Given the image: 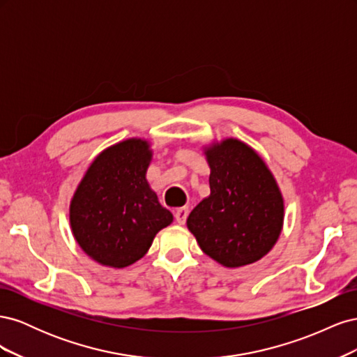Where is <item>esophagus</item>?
I'll list each match as a JSON object with an SVG mask.
<instances>
[{
    "instance_id": "34e87169",
    "label": "esophagus",
    "mask_w": 357,
    "mask_h": 357,
    "mask_svg": "<svg viewBox=\"0 0 357 357\" xmlns=\"http://www.w3.org/2000/svg\"><path fill=\"white\" fill-rule=\"evenodd\" d=\"M188 208H185V207H181V208H178L177 211H176V220H177V223L178 225H185V222H186V219H188Z\"/></svg>"
}]
</instances>
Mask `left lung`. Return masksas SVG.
Returning <instances> with one entry per match:
<instances>
[{"instance_id": "left-lung-1", "label": "left lung", "mask_w": 357, "mask_h": 357, "mask_svg": "<svg viewBox=\"0 0 357 357\" xmlns=\"http://www.w3.org/2000/svg\"><path fill=\"white\" fill-rule=\"evenodd\" d=\"M210 195L188 218L201 250L228 268L262 259L277 243L284 201L273 172L255 150L236 138L204 147Z\"/></svg>"}]
</instances>
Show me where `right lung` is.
Wrapping results in <instances>:
<instances>
[{
    "instance_id": "add662e5",
    "label": "right lung",
    "mask_w": 357,
    "mask_h": 357,
    "mask_svg": "<svg viewBox=\"0 0 357 357\" xmlns=\"http://www.w3.org/2000/svg\"><path fill=\"white\" fill-rule=\"evenodd\" d=\"M147 139L129 138L95 158L70 204L75 241L93 261L125 268L142 259L156 234L172 222L150 189Z\"/></svg>"
}]
</instances>
